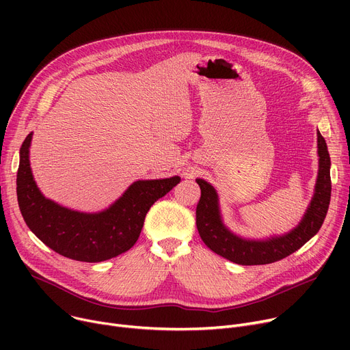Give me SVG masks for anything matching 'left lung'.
<instances>
[{
  "label": "left lung",
  "instance_id": "obj_1",
  "mask_svg": "<svg viewBox=\"0 0 350 350\" xmlns=\"http://www.w3.org/2000/svg\"><path fill=\"white\" fill-rule=\"evenodd\" d=\"M318 153H319V174L317 181L315 196L299 226L289 234L275 237L265 241H250L230 232L221 223L218 211L217 193L207 181L197 178L201 197L196 208V224L201 240L224 258L240 265H264L280 261L285 256L299 250L306 241L314 237L323 224L326 217L330 190V157L323 136L318 132Z\"/></svg>",
  "mask_w": 350,
  "mask_h": 350
}]
</instances>
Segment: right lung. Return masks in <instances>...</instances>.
Here are the masks:
<instances>
[{"mask_svg":"<svg viewBox=\"0 0 350 350\" xmlns=\"http://www.w3.org/2000/svg\"><path fill=\"white\" fill-rule=\"evenodd\" d=\"M29 133L20 150L16 173L18 206L29 230L55 252L82 262H100L131 250L140 235L144 217L154 201L167 194L180 177L139 180L98 214L72 211L45 198L29 167Z\"/></svg>","mask_w":350,"mask_h":350,"instance_id":"right-lung-1","label":"right lung"}]
</instances>
